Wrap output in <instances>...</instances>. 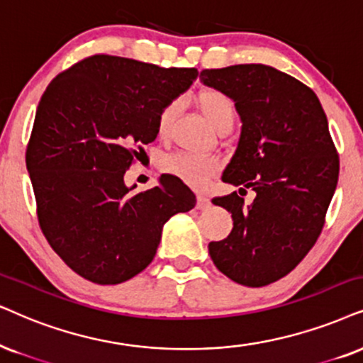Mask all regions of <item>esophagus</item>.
<instances>
[{
  "mask_svg": "<svg viewBox=\"0 0 363 363\" xmlns=\"http://www.w3.org/2000/svg\"><path fill=\"white\" fill-rule=\"evenodd\" d=\"M211 206V201L208 199L206 196H197V203H196V208L197 209H208Z\"/></svg>",
  "mask_w": 363,
  "mask_h": 363,
  "instance_id": "obj_1",
  "label": "esophagus"
}]
</instances>
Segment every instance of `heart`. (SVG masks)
<instances>
[{
  "label": "heart",
  "instance_id": "b5f03b06",
  "mask_svg": "<svg viewBox=\"0 0 363 363\" xmlns=\"http://www.w3.org/2000/svg\"><path fill=\"white\" fill-rule=\"evenodd\" d=\"M196 104L199 107L209 125L216 132L223 128H231L236 121L235 102L221 90L204 89L196 95ZM181 102L171 100L160 108L157 116V132L160 137H166L171 132V127L176 121ZM164 172L171 174L186 182L194 189H204L219 171V162L214 157H203V155L179 152L172 154L162 160Z\"/></svg>",
  "mask_w": 363,
  "mask_h": 363
}]
</instances>
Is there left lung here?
<instances>
[{
    "label": "left lung",
    "instance_id": "8db88e82",
    "mask_svg": "<svg viewBox=\"0 0 363 363\" xmlns=\"http://www.w3.org/2000/svg\"><path fill=\"white\" fill-rule=\"evenodd\" d=\"M201 82L224 91L242 123L223 181L256 192L247 206L236 191L214 197L233 231L209 242L211 259L233 281L266 286L295 269L322 233L340 169L327 116L313 90L261 63L203 70Z\"/></svg>",
    "mask_w": 363,
    "mask_h": 363
}]
</instances>
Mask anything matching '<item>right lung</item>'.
<instances>
[{
    "label": "right lung",
    "instance_id": "add662e5",
    "mask_svg": "<svg viewBox=\"0 0 363 363\" xmlns=\"http://www.w3.org/2000/svg\"><path fill=\"white\" fill-rule=\"evenodd\" d=\"M196 68H160L94 55L41 95L26 149L38 221L53 251L82 278L117 284L145 269L164 224L191 211L196 196L171 174L132 194L123 181L157 116L192 85Z\"/></svg>",
    "mask_w": 363,
    "mask_h": 363
}]
</instances>
